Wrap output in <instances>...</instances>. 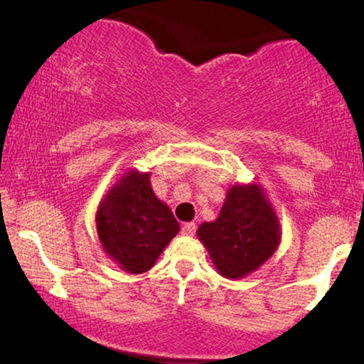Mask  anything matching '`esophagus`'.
I'll return each instance as SVG.
<instances>
[{"label": "esophagus", "instance_id": "obj_1", "mask_svg": "<svg viewBox=\"0 0 364 364\" xmlns=\"http://www.w3.org/2000/svg\"><path fill=\"white\" fill-rule=\"evenodd\" d=\"M182 234L183 235H193L196 234V224L193 223H187L182 225Z\"/></svg>", "mask_w": 364, "mask_h": 364}]
</instances>
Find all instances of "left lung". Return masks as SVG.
Instances as JSON below:
<instances>
[{"label": "left lung", "instance_id": "left-lung-1", "mask_svg": "<svg viewBox=\"0 0 364 364\" xmlns=\"http://www.w3.org/2000/svg\"><path fill=\"white\" fill-rule=\"evenodd\" d=\"M200 242L220 276H249L276 252L281 240L279 220L257 183L232 186L214 223L197 229Z\"/></svg>", "mask_w": 364, "mask_h": 364}]
</instances>
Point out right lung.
I'll return each mask as SVG.
<instances>
[{
    "label": "right lung",
    "mask_w": 364,
    "mask_h": 364,
    "mask_svg": "<svg viewBox=\"0 0 364 364\" xmlns=\"http://www.w3.org/2000/svg\"><path fill=\"white\" fill-rule=\"evenodd\" d=\"M95 223L103 251L130 274L149 271L181 229L150 187V173L134 168L103 197Z\"/></svg>",
    "instance_id": "right-lung-1"
}]
</instances>
